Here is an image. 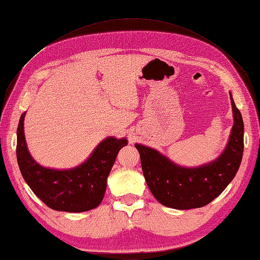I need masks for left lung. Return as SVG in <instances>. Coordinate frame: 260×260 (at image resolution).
Returning a JSON list of instances; mask_svg holds the SVG:
<instances>
[{
    "mask_svg": "<svg viewBox=\"0 0 260 260\" xmlns=\"http://www.w3.org/2000/svg\"><path fill=\"white\" fill-rule=\"evenodd\" d=\"M234 124L220 155L200 167L185 168L155 149L136 143L142 172L151 193L160 203L175 210H191L211 203L235 178L243 159L244 122L230 91Z\"/></svg>",
    "mask_w": 260,
    "mask_h": 260,
    "instance_id": "left-lung-1",
    "label": "left lung"
}]
</instances>
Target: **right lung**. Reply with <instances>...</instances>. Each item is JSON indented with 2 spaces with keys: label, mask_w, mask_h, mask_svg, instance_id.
I'll use <instances>...</instances> for the list:
<instances>
[{
  "label": "right lung",
  "mask_w": 260,
  "mask_h": 260,
  "mask_svg": "<svg viewBox=\"0 0 260 260\" xmlns=\"http://www.w3.org/2000/svg\"><path fill=\"white\" fill-rule=\"evenodd\" d=\"M25 113L17 126L16 156L23 179L43 203L55 211L80 213L96 208L107 187V179L126 138L108 137L89 157L72 169L57 170L41 166L30 155L24 135Z\"/></svg>",
  "instance_id": "add662e5"
}]
</instances>
